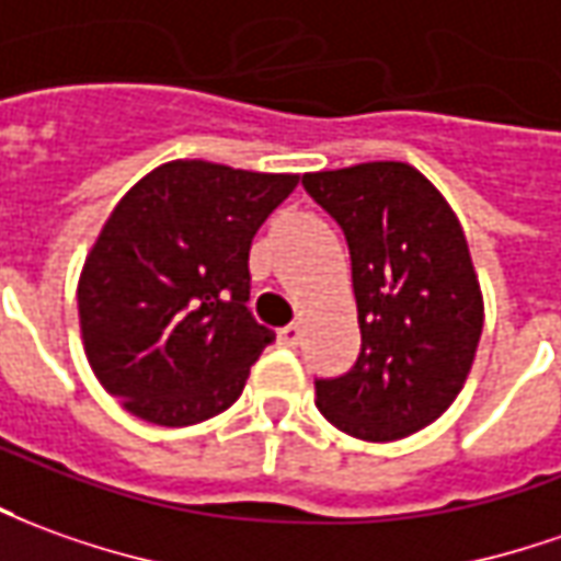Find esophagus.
Returning <instances> with one entry per match:
<instances>
[{"label":"esophagus","mask_w":561,"mask_h":561,"mask_svg":"<svg viewBox=\"0 0 561 561\" xmlns=\"http://www.w3.org/2000/svg\"><path fill=\"white\" fill-rule=\"evenodd\" d=\"M277 342L284 347H296L302 342V330L299 327H284V330L277 332Z\"/></svg>","instance_id":"1"}]
</instances>
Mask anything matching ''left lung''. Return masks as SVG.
Wrapping results in <instances>:
<instances>
[{
  "label": "left lung",
  "instance_id": "8db88e82",
  "mask_svg": "<svg viewBox=\"0 0 561 561\" xmlns=\"http://www.w3.org/2000/svg\"><path fill=\"white\" fill-rule=\"evenodd\" d=\"M342 226L360 357L320 378L318 409L342 434L391 443L434 424L465 388L482 335V289L449 201L405 161L305 173Z\"/></svg>",
  "mask_w": 561,
  "mask_h": 561
}]
</instances>
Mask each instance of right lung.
I'll return each mask as SVG.
<instances>
[{
  "label": "right lung",
  "mask_w": 561,
  "mask_h": 561,
  "mask_svg": "<svg viewBox=\"0 0 561 561\" xmlns=\"http://www.w3.org/2000/svg\"><path fill=\"white\" fill-rule=\"evenodd\" d=\"M296 173L168 161L96 234L79 277L81 345L130 415L185 427L226 412L274 332L247 311L250 243Z\"/></svg>",
  "instance_id": "add662e5"
}]
</instances>
